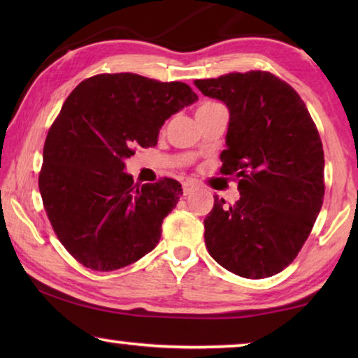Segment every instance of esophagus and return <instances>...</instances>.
Segmentation results:
<instances>
[{
	"label": "esophagus",
	"instance_id": "1",
	"mask_svg": "<svg viewBox=\"0 0 358 358\" xmlns=\"http://www.w3.org/2000/svg\"><path fill=\"white\" fill-rule=\"evenodd\" d=\"M194 189H196V185H194L192 181H185V183H183V192H185V196H187V194L194 192Z\"/></svg>",
	"mask_w": 358,
	"mask_h": 358
}]
</instances>
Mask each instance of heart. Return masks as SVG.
<instances>
[{
	"instance_id": "obj_1",
	"label": "heart",
	"mask_w": 358,
	"mask_h": 358,
	"mask_svg": "<svg viewBox=\"0 0 358 358\" xmlns=\"http://www.w3.org/2000/svg\"><path fill=\"white\" fill-rule=\"evenodd\" d=\"M215 106H220V104H217V102H211V101H208V102H203V104L197 108V112L207 110V108H211V107H215Z\"/></svg>"
}]
</instances>
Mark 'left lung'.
<instances>
[{
	"label": "left lung",
	"mask_w": 358,
	"mask_h": 358,
	"mask_svg": "<svg viewBox=\"0 0 358 358\" xmlns=\"http://www.w3.org/2000/svg\"><path fill=\"white\" fill-rule=\"evenodd\" d=\"M194 85L229 108L221 173L238 178L240 199L215 196L205 217L210 256L232 273H280L305 245L324 202V150L299 93L266 71L232 72Z\"/></svg>",
	"instance_id": "8db88e82"
}]
</instances>
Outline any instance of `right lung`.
Listing matches in <instances>:
<instances>
[{"instance_id": "1", "label": "right lung", "mask_w": 358, "mask_h": 358, "mask_svg": "<svg viewBox=\"0 0 358 358\" xmlns=\"http://www.w3.org/2000/svg\"><path fill=\"white\" fill-rule=\"evenodd\" d=\"M196 101L186 83L131 72L90 77L68 96L45 138L39 191L58 240L87 268H123L159 243L181 185H137L124 161Z\"/></svg>"}]
</instances>
